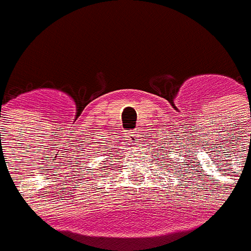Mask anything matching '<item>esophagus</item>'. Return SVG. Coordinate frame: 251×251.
<instances>
[{
	"label": "esophagus",
	"instance_id": "34e87169",
	"mask_svg": "<svg viewBox=\"0 0 251 251\" xmlns=\"http://www.w3.org/2000/svg\"><path fill=\"white\" fill-rule=\"evenodd\" d=\"M129 138H130V141H135V142H137V140H138V134H137V133H131V134H129Z\"/></svg>",
	"mask_w": 251,
	"mask_h": 251
}]
</instances>
